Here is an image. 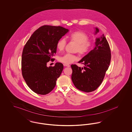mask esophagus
Masks as SVG:
<instances>
[{
  "label": "esophagus",
  "instance_id": "1",
  "mask_svg": "<svg viewBox=\"0 0 132 132\" xmlns=\"http://www.w3.org/2000/svg\"><path fill=\"white\" fill-rule=\"evenodd\" d=\"M63 65H64V66H65V67H69L70 66V65L69 64H63Z\"/></svg>",
  "mask_w": 132,
  "mask_h": 132
}]
</instances>
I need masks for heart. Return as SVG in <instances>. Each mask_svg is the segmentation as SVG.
I'll return each mask as SVG.
<instances>
[{"label":"heart","mask_w":132,"mask_h":132,"mask_svg":"<svg viewBox=\"0 0 132 132\" xmlns=\"http://www.w3.org/2000/svg\"><path fill=\"white\" fill-rule=\"evenodd\" d=\"M69 39L72 42L76 43L75 51L78 52L80 54L87 53L92 48V42L88 39V34L82 31H77L73 32L69 37ZM67 44V40L65 38H61L57 42L56 46L59 51L64 50ZM77 60L76 55L66 54L59 58V61L64 64H70Z\"/></svg>","instance_id":"1"}]
</instances>
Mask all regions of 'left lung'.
<instances>
[{
	"label": "left lung",
	"mask_w": 132,
	"mask_h": 132,
	"mask_svg": "<svg viewBox=\"0 0 132 132\" xmlns=\"http://www.w3.org/2000/svg\"><path fill=\"white\" fill-rule=\"evenodd\" d=\"M95 34L99 31L95 28ZM111 60V51L104 34L97 38L95 46L78 62L85 65L81 68L71 65L72 80L75 87L81 91L92 92L102 84Z\"/></svg>",
	"instance_id": "left-lung-1"
}]
</instances>
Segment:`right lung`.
<instances>
[{
  "mask_svg": "<svg viewBox=\"0 0 132 132\" xmlns=\"http://www.w3.org/2000/svg\"><path fill=\"white\" fill-rule=\"evenodd\" d=\"M69 31L60 26L44 25L37 29L24 46L21 60L24 80L33 92L45 95L55 88L63 69L61 63L47 66L56 52L57 42Z\"/></svg>",
  "mask_w": 132,
  "mask_h": 132,
  "instance_id": "right-lung-1",
  "label": "right lung"
}]
</instances>
